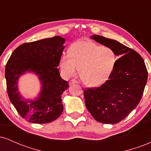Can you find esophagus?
<instances>
[{"mask_svg":"<svg viewBox=\"0 0 151 151\" xmlns=\"http://www.w3.org/2000/svg\"><path fill=\"white\" fill-rule=\"evenodd\" d=\"M77 83H78V81L77 80H75V79H72V80H70V85H72V84H77Z\"/></svg>","mask_w":151,"mask_h":151,"instance_id":"obj_1","label":"esophagus"}]
</instances>
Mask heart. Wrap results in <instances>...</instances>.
I'll list each match as a JSON object with an SVG mask.
<instances>
[{
    "mask_svg": "<svg viewBox=\"0 0 151 151\" xmlns=\"http://www.w3.org/2000/svg\"><path fill=\"white\" fill-rule=\"evenodd\" d=\"M116 61V55L112 48L81 40L71 47L70 55H62L60 65L68 76L75 75L80 69L83 82L88 86H96L109 79Z\"/></svg>",
    "mask_w": 151,
    "mask_h": 151,
    "instance_id": "obj_1",
    "label": "heart"
}]
</instances>
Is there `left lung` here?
<instances>
[{"mask_svg": "<svg viewBox=\"0 0 151 151\" xmlns=\"http://www.w3.org/2000/svg\"><path fill=\"white\" fill-rule=\"evenodd\" d=\"M91 38L112 48L120 58L108 80L98 87L84 90L86 107L99 122L118 124L139 104L148 79V71L143 59L135 50L97 35Z\"/></svg>", "mask_w": 151, "mask_h": 151, "instance_id": "8db88e82", "label": "left lung"}]
</instances>
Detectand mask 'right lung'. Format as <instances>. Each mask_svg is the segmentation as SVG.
I'll list each match as a JSON object with an SVG mask.
<instances>
[{
    "instance_id": "obj_1",
    "label": "right lung",
    "mask_w": 151,
    "mask_h": 151,
    "mask_svg": "<svg viewBox=\"0 0 151 151\" xmlns=\"http://www.w3.org/2000/svg\"><path fill=\"white\" fill-rule=\"evenodd\" d=\"M65 40L55 36L27 42L15 49L5 70L7 91L10 101L21 117L34 124H47L56 120L63 111L61 95L69 87L58 68ZM33 71L42 84L41 92L35 100H24L17 89L20 75Z\"/></svg>"
}]
</instances>
